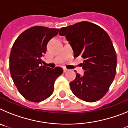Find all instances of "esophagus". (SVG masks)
Wrapping results in <instances>:
<instances>
[{
  "label": "esophagus",
  "mask_w": 128,
  "mask_h": 128,
  "mask_svg": "<svg viewBox=\"0 0 128 128\" xmlns=\"http://www.w3.org/2000/svg\"><path fill=\"white\" fill-rule=\"evenodd\" d=\"M68 70V69H67V68H63V72H67Z\"/></svg>",
  "instance_id": "esophagus-1"
}]
</instances>
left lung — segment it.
I'll use <instances>...</instances> for the list:
<instances>
[{"instance_id":"8db88e82","label":"left lung","mask_w":128,"mask_h":128,"mask_svg":"<svg viewBox=\"0 0 128 128\" xmlns=\"http://www.w3.org/2000/svg\"><path fill=\"white\" fill-rule=\"evenodd\" d=\"M74 50V56H81L83 76L77 74L70 82L77 98L88 102L103 98L116 74L117 55L108 33L95 24L82 21L60 29Z\"/></svg>"}]
</instances>
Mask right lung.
<instances>
[{
	"label": "right lung",
	"mask_w": 128,
	"mask_h": 128,
	"mask_svg": "<svg viewBox=\"0 0 128 128\" xmlns=\"http://www.w3.org/2000/svg\"><path fill=\"white\" fill-rule=\"evenodd\" d=\"M58 32L59 29L34 26L20 34L11 48V78L20 94L30 102H41L50 97L55 80L63 72L61 67L52 69L42 64L48 41Z\"/></svg>",
	"instance_id": "add662e5"
}]
</instances>
